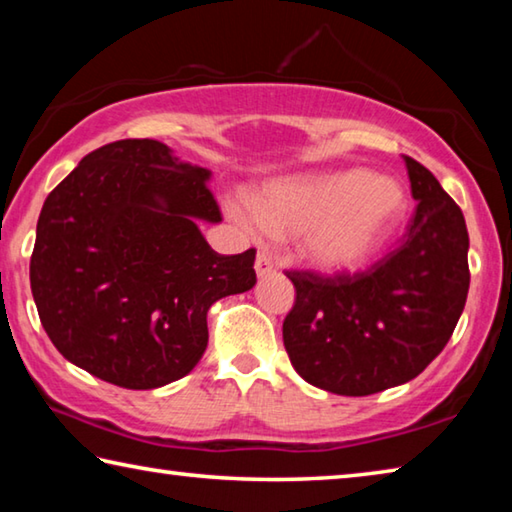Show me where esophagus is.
<instances>
[{
	"label": "esophagus",
	"instance_id": "34e87169",
	"mask_svg": "<svg viewBox=\"0 0 512 512\" xmlns=\"http://www.w3.org/2000/svg\"><path fill=\"white\" fill-rule=\"evenodd\" d=\"M255 271L259 277H268L271 273H275V264L268 253H259L255 259Z\"/></svg>",
	"mask_w": 512,
	"mask_h": 512
}]
</instances>
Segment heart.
I'll return each mask as SVG.
<instances>
[{
  "mask_svg": "<svg viewBox=\"0 0 512 512\" xmlns=\"http://www.w3.org/2000/svg\"><path fill=\"white\" fill-rule=\"evenodd\" d=\"M406 210V192L395 178L368 169L287 178L266 185L255 203H230L246 230L302 237V253L325 271H348L368 262Z\"/></svg>",
  "mask_w": 512,
  "mask_h": 512,
  "instance_id": "b5f03b06",
  "label": "heart"
}]
</instances>
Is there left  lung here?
I'll list each match as a JSON object with an SVG mask.
<instances>
[{"mask_svg":"<svg viewBox=\"0 0 512 512\" xmlns=\"http://www.w3.org/2000/svg\"><path fill=\"white\" fill-rule=\"evenodd\" d=\"M415 205L402 244L359 273L287 271L296 302L282 339L311 386L363 397L418 377L463 314L470 266L461 207L433 173L404 158Z\"/></svg>","mask_w":512,"mask_h":512,"instance_id":"1","label":"left lung"}]
</instances>
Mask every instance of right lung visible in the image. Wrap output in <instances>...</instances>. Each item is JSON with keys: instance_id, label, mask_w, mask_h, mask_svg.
I'll return each mask as SVG.
<instances>
[{"instance_id": "right-lung-1", "label": "right lung", "mask_w": 512, "mask_h": 512, "mask_svg": "<svg viewBox=\"0 0 512 512\" xmlns=\"http://www.w3.org/2000/svg\"><path fill=\"white\" fill-rule=\"evenodd\" d=\"M210 171L155 140L85 155L42 205L31 293L51 343L108 384L149 391L201 361L207 311L255 287V248L219 255L198 221H221Z\"/></svg>"}]
</instances>
